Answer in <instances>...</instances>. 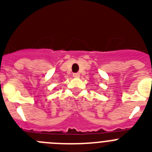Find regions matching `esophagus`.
Here are the masks:
<instances>
[{
    "label": "esophagus",
    "instance_id": "34e87169",
    "mask_svg": "<svg viewBox=\"0 0 152 152\" xmlns=\"http://www.w3.org/2000/svg\"><path fill=\"white\" fill-rule=\"evenodd\" d=\"M73 76L75 77H80V73H74Z\"/></svg>",
    "mask_w": 152,
    "mask_h": 152
}]
</instances>
